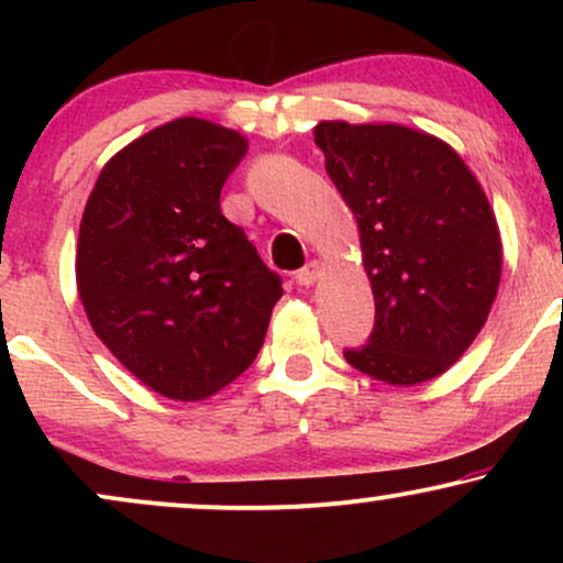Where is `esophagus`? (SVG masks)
<instances>
[{"label": "esophagus", "mask_w": 563, "mask_h": 563, "mask_svg": "<svg viewBox=\"0 0 563 563\" xmlns=\"http://www.w3.org/2000/svg\"><path fill=\"white\" fill-rule=\"evenodd\" d=\"M320 275H322V264L318 260H312L307 264V267H301L299 273H296V283H299V286H303V288H309V286H314V283L320 280Z\"/></svg>", "instance_id": "1"}]
</instances>
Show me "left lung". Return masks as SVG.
I'll return each instance as SVG.
<instances>
[{
  "label": "left lung",
  "mask_w": 563,
  "mask_h": 563,
  "mask_svg": "<svg viewBox=\"0 0 563 563\" xmlns=\"http://www.w3.org/2000/svg\"><path fill=\"white\" fill-rule=\"evenodd\" d=\"M314 142L357 219L376 299L371 341L346 363L391 386L442 376L500 286V230L479 179L448 142L402 124L320 121Z\"/></svg>",
  "instance_id": "left-lung-1"
}]
</instances>
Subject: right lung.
I'll return each mask as SVG.
<instances>
[{
  "mask_svg": "<svg viewBox=\"0 0 563 563\" xmlns=\"http://www.w3.org/2000/svg\"><path fill=\"white\" fill-rule=\"evenodd\" d=\"M249 140L206 119L151 129L84 206L76 288L89 325L147 389L200 402L256 360L283 296L219 192Z\"/></svg>",
  "mask_w": 563,
  "mask_h": 563,
  "instance_id": "obj_1",
  "label": "right lung"
}]
</instances>
